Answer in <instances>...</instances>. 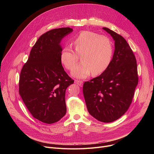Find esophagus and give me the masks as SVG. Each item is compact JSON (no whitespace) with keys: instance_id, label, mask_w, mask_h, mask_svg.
I'll list each match as a JSON object with an SVG mask.
<instances>
[{"instance_id":"1","label":"esophagus","mask_w":154,"mask_h":154,"mask_svg":"<svg viewBox=\"0 0 154 154\" xmlns=\"http://www.w3.org/2000/svg\"><path fill=\"white\" fill-rule=\"evenodd\" d=\"M75 83H76L77 85H78L80 86H82V85H83V82H82V81H80V80H75Z\"/></svg>"}]
</instances>
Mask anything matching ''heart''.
Returning <instances> with one entry per match:
<instances>
[{
  "label": "heart",
  "instance_id": "heart-1",
  "mask_svg": "<svg viewBox=\"0 0 154 154\" xmlns=\"http://www.w3.org/2000/svg\"><path fill=\"white\" fill-rule=\"evenodd\" d=\"M75 52L69 47H64L60 54V60L64 67L72 70L77 61V55L82 61L72 71L74 77L85 79L91 72L98 75L104 72L111 63L113 43L108 37L91 31H83L74 39Z\"/></svg>",
  "mask_w": 154,
  "mask_h": 154
}]
</instances>
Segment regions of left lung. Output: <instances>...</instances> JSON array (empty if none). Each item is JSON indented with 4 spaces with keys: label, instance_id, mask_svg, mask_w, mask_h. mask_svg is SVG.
Masks as SVG:
<instances>
[{
    "label": "left lung",
    "instance_id": "8db88e82",
    "mask_svg": "<svg viewBox=\"0 0 154 154\" xmlns=\"http://www.w3.org/2000/svg\"><path fill=\"white\" fill-rule=\"evenodd\" d=\"M115 41V52L107 69L99 76L85 82L83 93L88 111L97 120L111 122L128 109L138 82L135 55L126 40L106 27Z\"/></svg>",
    "mask_w": 154,
    "mask_h": 154
}]
</instances>
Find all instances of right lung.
<instances>
[{
    "mask_svg": "<svg viewBox=\"0 0 154 154\" xmlns=\"http://www.w3.org/2000/svg\"><path fill=\"white\" fill-rule=\"evenodd\" d=\"M72 31L64 27L42 35L20 74L19 94L32 115L44 123L56 122L66 113V90L74 81L62 66L60 42Z\"/></svg>",
    "mask_w": 154,
    "mask_h": 154,
    "instance_id": "right-lung-1",
    "label": "right lung"
}]
</instances>
